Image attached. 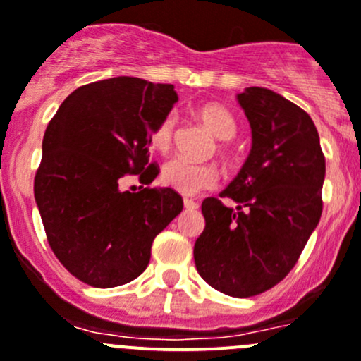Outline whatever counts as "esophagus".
Here are the masks:
<instances>
[{
    "label": "esophagus",
    "instance_id": "34e87169",
    "mask_svg": "<svg viewBox=\"0 0 361 361\" xmlns=\"http://www.w3.org/2000/svg\"><path fill=\"white\" fill-rule=\"evenodd\" d=\"M183 206L187 209H197L199 208V204L194 201V199H187V197L183 199Z\"/></svg>",
    "mask_w": 361,
    "mask_h": 361
}]
</instances>
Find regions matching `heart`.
Segmentation results:
<instances>
[{"instance_id":"heart-1","label":"heart","mask_w":361,"mask_h":361,"mask_svg":"<svg viewBox=\"0 0 361 361\" xmlns=\"http://www.w3.org/2000/svg\"><path fill=\"white\" fill-rule=\"evenodd\" d=\"M197 118L209 128L215 137L233 139L236 135L238 123L229 109L220 104H206L197 109ZM176 116L173 113L164 116L149 134V142L160 153H167L173 146L176 132ZM162 183L183 195H195L199 192L215 188L220 181V171L213 164H197L183 157L167 160L162 167Z\"/></svg>"}]
</instances>
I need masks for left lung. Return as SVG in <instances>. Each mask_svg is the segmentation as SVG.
I'll return each mask as SVG.
<instances>
[{"label":"left lung","mask_w":361,"mask_h":361,"mask_svg":"<svg viewBox=\"0 0 361 361\" xmlns=\"http://www.w3.org/2000/svg\"><path fill=\"white\" fill-rule=\"evenodd\" d=\"M252 128L247 162L220 197L202 201L194 247L199 275L216 291L248 298L295 268L323 213L324 153L309 114L266 87L238 95Z\"/></svg>","instance_id":"obj_1"}]
</instances>
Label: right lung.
<instances>
[{
  "mask_svg": "<svg viewBox=\"0 0 361 361\" xmlns=\"http://www.w3.org/2000/svg\"><path fill=\"white\" fill-rule=\"evenodd\" d=\"M178 100L173 84L116 77L84 84L45 130L35 199L49 247L80 282L116 288L146 269L152 243L183 209L153 188L149 132ZM135 179L139 188L125 189Z\"/></svg>",
  "mask_w": 361,
  "mask_h": 361,
  "instance_id": "obj_1",
  "label": "right lung"
}]
</instances>
